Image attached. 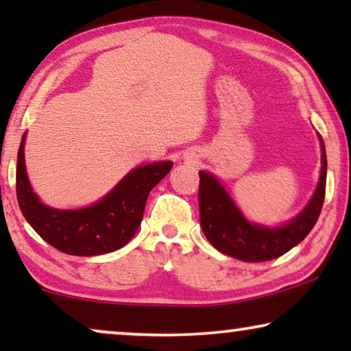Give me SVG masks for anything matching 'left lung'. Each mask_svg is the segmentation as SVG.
I'll return each mask as SVG.
<instances>
[{
    "label": "left lung",
    "mask_w": 351,
    "mask_h": 351,
    "mask_svg": "<svg viewBox=\"0 0 351 351\" xmlns=\"http://www.w3.org/2000/svg\"><path fill=\"white\" fill-rule=\"evenodd\" d=\"M323 167L313 198L294 220L280 228L249 223L230 198L222 184L208 172L199 171V222L209 243L217 251L244 262H265L297 246L315 227L326 195L328 160L323 138Z\"/></svg>",
    "instance_id": "1"
}]
</instances>
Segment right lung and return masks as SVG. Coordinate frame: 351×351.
<instances>
[{
  "label": "right lung",
  "mask_w": 351,
  "mask_h": 351,
  "mask_svg": "<svg viewBox=\"0 0 351 351\" xmlns=\"http://www.w3.org/2000/svg\"><path fill=\"white\" fill-rule=\"evenodd\" d=\"M23 138L19 147L16 169L19 208L45 241L71 256L113 252L131 241L142 222L148 193L172 167L171 161L136 167L94 206L59 210L47 208L33 193L23 160Z\"/></svg>",
  "instance_id": "right-lung-1"
}]
</instances>
